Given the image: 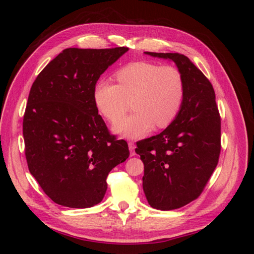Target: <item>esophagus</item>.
<instances>
[{
    "label": "esophagus",
    "mask_w": 254,
    "mask_h": 254,
    "mask_svg": "<svg viewBox=\"0 0 254 254\" xmlns=\"http://www.w3.org/2000/svg\"><path fill=\"white\" fill-rule=\"evenodd\" d=\"M128 147H129V150H130V155L133 156L134 155V148H135V145L133 142L129 141L128 142Z\"/></svg>",
    "instance_id": "34e87169"
}]
</instances>
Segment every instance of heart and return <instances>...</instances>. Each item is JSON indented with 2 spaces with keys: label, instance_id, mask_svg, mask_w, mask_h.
Segmentation results:
<instances>
[{
  "label": "heart",
  "instance_id": "b5f03b06",
  "mask_svg": "<svg viewBox=\"0 0 254 254\" xmlns=\"http://www.w3.org/2000/svg\"><path fill=\"white\" fill-rule=\"evenodd\" d=\"M114 77L118 84L96 82L93 98L98 111L111 123L124 117L132 101L134 112L114 125L115 132L139 137L152 126H168L178 115L184 98V80L176 66L136 61L120 68Z\"/></svg>",
  "mask_w": 254,
  "mask_h": 254
}]
</instances>
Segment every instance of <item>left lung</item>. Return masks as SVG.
<instances>
[{"label": "left lung", "mask_w": 254, "mask_h": 254, "mask_svg": "<svg viewBox=\"0 0 254 254\" xmlns=\"http://www.w3.org/2000/svg\"><path fill=\"white\" fill-rule=\"evenodd\" d=\"M147 55L171 59L184 80L181 109L162 132L136 142L144 163L143 190L150 206L170 211L195 200L217 166L220 115L212 83L187 57L178 53Z\"/></svg>", "instance_id": "8db88e82"}]
</instances>
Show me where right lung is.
<instances>
[{
    "mask_svg": "<svg viewBox=\"0 0 254 254\" xmlns=\"http://www.w3.org/2000/svg\"><path fill=\"white\" fill-rule=\"evenodd\" d=\"M128 48L65 49L37 76L23 118L28 170L57 204L84 209L103 200L107 177L129 157L98 114L95 84Z\"/></svg>",
    "mask_w": 254,
    "mask_h": 254,
    "instance_id": "1",
    "label": "right lung"
}]
</instances>
